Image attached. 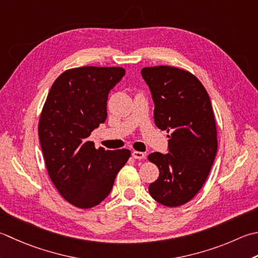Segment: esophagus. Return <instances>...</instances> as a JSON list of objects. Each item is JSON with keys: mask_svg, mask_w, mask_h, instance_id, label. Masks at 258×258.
I'll list each match as a JSON object with an SVG mask.
<instances>
[{"mask_svg": "<svg viewBox=\"0 0 258 258\" xmlns=\"http://www.w3.org/2000/svg\"><path fill=\"white\" fill-rule=\"evenodd\" d=\"M133 158L136 159V160H143L145 159V153L143 152H140V151H133Z\"/></svg>", "mask_w": 258, "mask_h": 258, "instance_id": "esophagus-1", "label": "esophagus"}]
</instances>
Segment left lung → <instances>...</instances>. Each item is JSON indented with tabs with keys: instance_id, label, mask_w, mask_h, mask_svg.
<instances>
[{
	"instance_id": "obj_1",
	"label": "left lung",
	"mask_w": 258,
	"mask_h": 258,
	"mask_svg": "<svg viewBox=\"0 0 258 258\" xmlns=\"http://www.w3.org/2000/svg\"><path fill=\"white\" fill-rule=\"evenodd\" d=\"M141 74L152 94L155 125L171 132L169 153L148 156L160 170L149 192L163 206H182L203 188L218 148L209 95L200 80L183 69L155 66Z\"/></svg>"
}]
</instances>
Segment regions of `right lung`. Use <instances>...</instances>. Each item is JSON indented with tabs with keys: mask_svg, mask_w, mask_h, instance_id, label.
Listing matches in <instances>:
<instances>
[{
	"mask_svg": "<svg viewBox=\"0 0 258 258\" xmlns=\"http://www.w3.org/2000/svg\"><path fill=\"white\" fill-rule=\"evenodd\" d=\"M125 75L122 67L72 68L54 80L40 114L38 133L48 174L63 198L80 209L97 206L113 188L131 156L88 141L107 117L108 93Z\"/></svg>",
	"mask_w": 258,
	"mask_h": 258,
	"instance_id": "right-lung-1",
	"label": "right lung"
}]
</instances>
